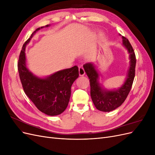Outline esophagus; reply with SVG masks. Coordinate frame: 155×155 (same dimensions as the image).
<instances>
[{"label":"esophagus","mask_w":155,"mask_h":155,"mask_svg":"<svg viewBox=\"0 0 155 155\" xmlns=\"http://www.w3.org/2000/svg\"><path fill=\"white\" fill-rule=\"evenodd\" d=\"M85 70H84L83 67H79V75L80 76H83L85 75Z\"/></svg>","instance_id":"esophagus-1"}]
</instances>
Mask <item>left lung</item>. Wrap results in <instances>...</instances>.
Wrapping results in <instances>:
<instances>
[{"label": "left lung", "mask_w": 155, "mask_h": 155, "mask_svg": "<svg viewBox=\"0 0 155 155\" xmlns=\"http://www.w3.org/2000/svg\"><path fill=\"white\" fill-rule=\"evenodd\" d=\"M122 39L123 45L129 54L130 66L125 81L121 87L111 91L103 88L99 83V74L94 63H88L83 65L84 70L90 79L92 100L96 109L100 111L110 112L119 107L125 101L133 85L137 60L129 40L124 36Z\"/></svg>", "instance_id": "1"}]
</instances>
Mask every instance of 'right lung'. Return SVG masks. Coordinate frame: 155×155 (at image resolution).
I'll use <instances>...</instances> for the list:
<instances>
[{
  "mask_svg": "<svg viewBox=\"0 0 155 155\" xmlns=\"http://www.w3.org/2000/svg\"><path fill=\"white\" fill-rule=\"evenodd\" d=\"M50 25H46L48 27ZM44 26L38 28L23 45L18 61V71L27 96L40 111L49 116L61 114L68 106L71 87L79 77L78 67L59 70L45 78L33 74L26 67L25 48L32 37Z\"/></svg>",
  "mask_w": 155,
  "mask_h": 155,
  "instance_id": "right-lung-1",
  "label": "right lung"
}]
</instances>
